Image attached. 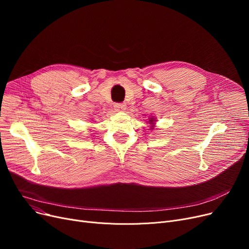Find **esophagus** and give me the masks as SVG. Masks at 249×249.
Instances as JSON below:
<instances>
[{"label":"esophagus","instance_id":"esophagus-1","mask_svg":"<svg viewBox=\"0 0 249 249\" xmlns=\"http://www.w3.org/2000/svg\"><path fill=\"white\" fill-rule=\"evenodd\" d=\"M114 108L117 112H123L126 109V105L124 103H117L115 104Z\"/></svg>","mask_w":249,"mask_h":249}]
</instances>
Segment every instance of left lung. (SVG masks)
I'll use <instances>...</instances> for the list:
<instances>
[{"label": "left lung", "mask_w": 249, "mask_h": 249, "mask_svg": "<svg viewBox=\"0 0 249 249\" xmlns=\"http://www.w3.org/2000/svg\"><path fill=\"white\" fill-rule=\"evenodd\" d=\"M156 120L154 119V118H149V121H148V123L151 125V128L150 129H153V126H154V122H155Z\"/></svg>", "instance_id": "obj_1"}]
</instances>
